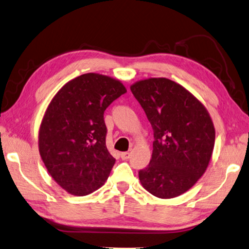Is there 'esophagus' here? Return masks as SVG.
Listing matches in <instances>:
<instances>
[{"label": "esophagus", "mask_w": 249, "mask_h": 249, "mask_svg": "<svg viewBox=\"0 0 249 249\" xmlns=\"http://www.w3.org/2000/svg\"><path fill=\"white\" fill-rule=\"evenodd\" d=\"M121 158L123 160H127L130 158V152H122L121 153Z\"/></svg>", "instance_id": "34e87169"}]
</instances>
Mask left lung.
I'll use <instances>...</instances> for the list:
<instances>
[{
  "label": "left lung",
  "mask_w": 249,
  "mask_h": 249,
  "mask_svg": "<svg viewBox=\"0 0 249 249\" xmlns=\"http://www.w3.org/2000/svg\"><path fill=\"white\" fill-rule=\"evenodd\" d=\"M152 126L150 163L139 171L142 187L162 199L178 197L205 173L215 130L206 107L183 86L164 77L130 86Z\"/></svg>",
  "instance_id": "8db88e82"
}]
</instances>
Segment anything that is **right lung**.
Returning <instances> with one entry per match:
<instances>
[{"mask_svg": "<svg viewBox=\"0 0 249 249\" xmlns=\"http://www.w3.org/2000/svg\"><path fill=\"white\" fill-rule=\"evenodd\" d=\"M109 76L87 73L58 90L39 128V152L52 178L74 196H86L106 183L115 163L106 144L103 113L125 93Z\"/></svg>", "mask_w": 249, "mask_h": 249, "instance_id": "1", "label": "right lung"}]
</instances>
